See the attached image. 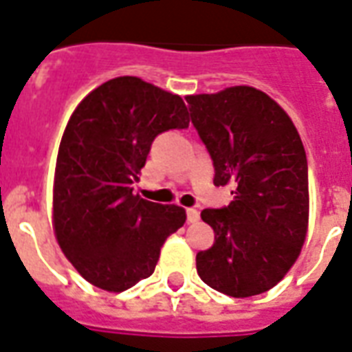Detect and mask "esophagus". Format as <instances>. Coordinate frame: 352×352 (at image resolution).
Segmentation results:
<instances>
[{"label":"esophagus","instance_id":"obj_1","mask_svg":"<svg viewBox=\"0 0 352 352\" xmlns=\"http://www.w3.org/2000/svg\"><path fill=\"white\" fill-rule=\"evenodd\" d=\"M186 216H188V221H190V223L199 221V210H195V208H188Z\"/></svg>","mask_w":352,"mask_h":352}]
</instances>
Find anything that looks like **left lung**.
I'll return each instance as SVG.
<instances>
[{"mask_svg":"<svg viewBox=\"0 0 352 352\" xmlns=\"http://www.w3.org/2000/svg\"><path fill=\"white\" fill-rule=\"evenodd\" d=\"M192 123L214 160V184L234 186L225 208H205L214 245L195 256L210 288L243 299L280 283L308 230V166L280 104L253 87L186 96Z\"/></svg>","mask_w":352,"mask_h":352,"instance_id":"left-lung-1","label":"left lung"}]
</instances>
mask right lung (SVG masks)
I'll return each instance as SVG.
<instances>
[{
	"label": "right lung",
	"mask_w": 352,
	"mask_h": 352,
	"mask_svg": "<svg viewBox=\"0 0 352 352\" xmlns=\"http://www.w3.org/2000/svg\"><path fill=\"white\" fill-rule=\"evenodd\" d=\"M181 96L140 77H116L88 94L69 116L53 181V230L82 278L125 292L155 272L166 238L186 210L133 194L155 136L186 129Z\"/></svg>",
	"instance_id": "add662e5"
}]
</instances>
